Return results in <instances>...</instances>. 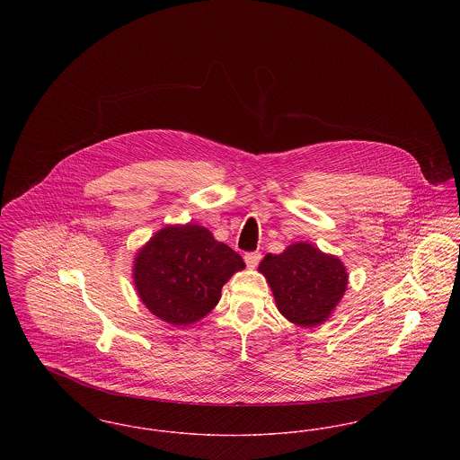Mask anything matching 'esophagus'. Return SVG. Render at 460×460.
Segmentation results:
<instances>
[{"label":"esophagus","instance_id":"1","mask_svg":"<svg viewBox=\"0 0 460 460\" xmlns=\"http://www.w3.org/2000/svg\"><path fill=\"white\" fill-rule=\"evenodd\" d=\"M261 259H262V255L259 252H252V253L244 255V263H246L248 269H255L261 262Z\"/></svg>","mask_w":460,"mask_h":460}]
</instances>
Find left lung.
Masks as SVG:
<instances>
[{"label":"left lung","instance_id":"1","mask_svg":"<svg viewBox=\"0 0 460 460\" xmlns=\"http://www.w3.org/2000/svg\"><path fill=\"white\" fill-rule=\"evenodd\" d=\"M259 272L270 286L278 310L302 328L324 324L349 286L343 262L306 241L291 243L279 255H265Z\"/></svg>","mask_w":460,"mask_h":460}]
</instances>
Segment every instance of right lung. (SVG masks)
<instances>
[{"mask_svg":"<svg viewBox=\"0 0 460 460\" xmlns=\"http://www.w3.org/2000/svg\"><path fill=\"white\" fill-rule=\"evenodd\" d=\"M244 269L240 255L199 224L156 231L134 257L132 281L155 317L190 326L219 304L222 286Z\"/></svg>","mask_w":460,"mask_h":460,"instance_id":"1","label":"right lung"}]
</instances>
